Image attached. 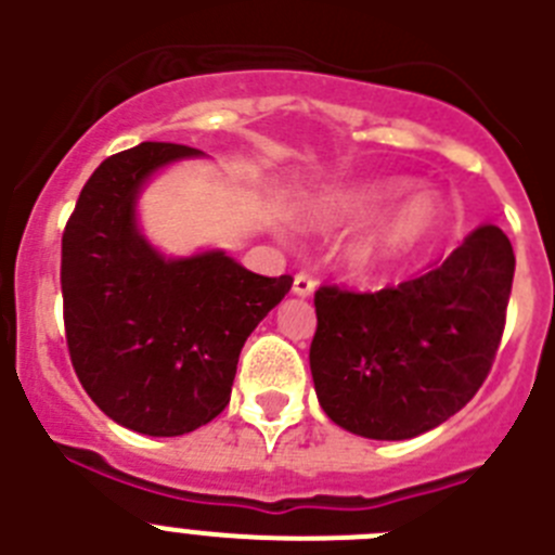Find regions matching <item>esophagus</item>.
Wrapping results in <instances>:
<instances>
[{
	"label": "esophagus",
	"instance_id": "esophagus-1",
	"mask_svg": "<svg viewBox=\"0 0 555 555\" xmlns=\"http://www.w3.org/2000/svg\"><path fill=\"white\" fill-rule=\"evenodd\" d=\"M292 292L297 294V297H311V294L317 292V281H313L308 272H297V274H294Z\"/></svg>",
	"mask_w": 555,
	"mask_h": 555
}]
</instances>
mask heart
<instances>
[{
	"label": "heart",
	"mask_w": 555,
	"mask_h": 555,
	"mask_svg": "<svg viewBox=\"0 0 555 555\" xmlns=\"http://www.w3.org/2000/svg\"><path fill=\"white\" fill-rule=\"evenodd\" d=\"M409 189L403 178H377L364 183H350L317 197L308 208V219L317 228H341L375 217L377 210L397 199ZM444 205L430 189L411 191L403 203L377 219L370 230L350 247V267L356 272H375L400 261L403 255L430 238L442 222Z\"/></svg>",
	"instance_id": "obj_1"
}]
</instances>
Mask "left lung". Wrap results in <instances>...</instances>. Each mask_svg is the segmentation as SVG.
I'll return each mask as SVG.
<instances>
[{"mask_svg": "<svg viewBox=\"0 0 555 555\" xmlns=\"http://www.w3.org/2000/svg\"><path fill=\"white\" fill-rule=\"evenodd\" d=\"M514 281L506 233L480 224L442 267L375 294L313 297L311 375L322 411L364 439L439 428L492 370Z\"/></svg>", "mask_w": 555, "mask_h": 555, "instance_id": "1", "label": "left lung"}]
</instances>
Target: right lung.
<instances>
[{"label": "right lung", "mask_w": 555, "mask_h": 555, "mask_svg": "<svg viewBox=\"0 0 555 555\" xmlns=\"http://www.w3.org/2000/svg\"><path fill=\"white\" fill-rule=\"evenodd\" d=\"M205 152L146 144L111 155L63 233V317L77 377L121 428L183 436L230 403L249 333L292 278H263L224 249L164 255L139 222L152 178Z\"/></svg>", "instance_id": "add662e5"}]
</instances>
